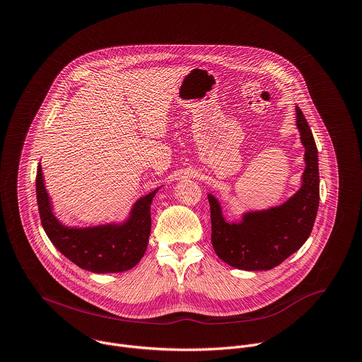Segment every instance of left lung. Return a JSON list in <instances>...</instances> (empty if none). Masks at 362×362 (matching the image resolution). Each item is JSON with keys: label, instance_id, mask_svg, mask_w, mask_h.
Wrapping results in <instances>:
<instances>
[{"label": "left lung", "instance_id": "8db88e82", "mask_svg": "<svg viewBox=\"0 0 362 362\" xmlns=\"http://www.w3.org/2000/svg\"><path fill=\"white\" fill-rule=\"evenodd\" d=\"M297 127L305 148L301 189L284 204L245 214L242 223L224 221L218 202L209 194L211 245L231 267L257 272L281 264L308 238L320 203L318 152L307 119L297 106Z\"/></svg>", "mask_w": 362, "mask_h": 362}]
</instances>
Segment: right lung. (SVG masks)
<instances>
[{"label":"right lung","instance_id":"1","mask_svg":"<svg viewBox=\"0 0 362 362\" xmlns=\"http://www.w3.org/2000/svg\"><path fill=\"white\" fill-rule=\"evenodd\" d=\"M35 186L42 227L52 245L74 264L92 273H119L141 262L149 242L151 204L158 189L138 200L122 226L68 228L51 211L41 166L37 169Z\"/></svg>","mask_w":362,"mask_h":362}]
</instances>
